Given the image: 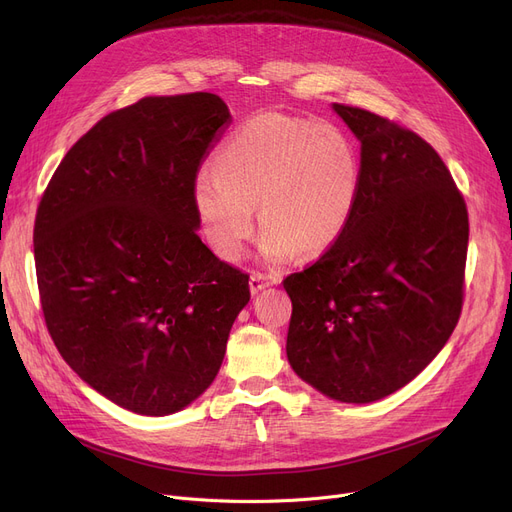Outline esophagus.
<instances>
[{
	"label": "esophagus",
	"mask_w": 512,
	"mask_h": 512,
	"mask_svg": "<svg viewBox=\"0 0 512 512\" xmlns=\"http://www.w3.org/2000/svg\"><path fill=\"white\" fill-rule=\"evenodd\" d=\"M276 284H280V278H278V276H274V274H253V276L249 278L251 294H257V292H261L263 288H267V286H276Z\"/></svg>",
	"instance_id": "obj_1"
}]
</instances>
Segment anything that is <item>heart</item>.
I'll use <instances>...</instances> for the list:
<instances>
[{
    "label": "heart",
    "mask_w": 512,
    "mask_h": 512,
    "mask_svg": "<svg viewBox=\"0 0 512 512\" xmlns=\"http://www.w3.org/2000/svg\"><path fill=\"white\" fill-rule=\"evenodd\" d=\"M361 155L344 130L276 112L257 114L215 151L193 182V207L213 253L234 261L259 218L261 255L282 263L330 251L351 224Z\"/></svg>",
    "instance_id": "heart-1"
}]
</instances>
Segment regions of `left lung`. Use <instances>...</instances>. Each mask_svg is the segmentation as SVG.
Here are the masks:
<instances>
[{"instance_id": "obj_1", "label": "left lung", "mask_w": 512, "mask_h": 512, "mask_svg": "<svg viewBox=\"0 0 512 512\" xmlns=\"http://www.w3.org/2000/svg\"><path fill=\"white\" fill-rule=\"evenodd\" d=\"M332 110L361 143L351 224L282 284L292 301L286 357L332 400H380L434 361L463 307L467 205L434 147L359 107Z\"/></svg>"}]
</instances>
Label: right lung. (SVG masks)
Masks as SVG:
<instances>
[{"label": "right lung", "mask_w": 512, "mask_h": 512, "mask_svg": "<svg viewBox=\"0 0 512 512\" xmlns=\"http://www.w3.org/2000/svg\"><path fill=\"white\" fill-rule=\"evenodd\" d=\"M230 122L213 93L145 97L66 153L35 220L47 330L83 382L147 417L182 411L218 375L249 276L197 234L193 182Z\"/></svg>", "instance_id": "obj_1"}]
</instances>
